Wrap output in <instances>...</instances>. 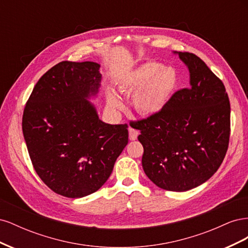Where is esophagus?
<instances>
[{
	"mask_svg": "<svg viewBox=\"0 0 248 248\" xmlns=\"http://www.w3.org/2000/svg\"><path fill=\"white\" fill-rule=\"evenodd\" d=\"M128 131H129V139H130L131 140H137V138H138V136H139V131H138L137 129L132 128V127H129Z\"/></svg>",
	"mask_w": 248,
	"mask_h": 248,
	"instance_id": "obj_1",
	"label": "esophagus"
}]
</instances>
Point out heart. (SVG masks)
I'll list each match as a JSON object with an SVG mask.
<instances>
[{
    "label": "heart",
    "instance_id": "heart-1",
    "mask_svg": "<svg viewBox=\"0 0 248 248\" xmlns=\"http://www.w3.org/2000/svg\"><path fill=\"white\" fill-rule=\"evenodd\" d=\"M178 73L170 66H162L155 61H148L138 66L127 76L120 90L133 94L132 106L139 114L156 115L170 101L178 86ZM108 104L114 108L122 107V100L115 93H108Z\"/></svg>",
    "mask_w": 248,
    "mask_h": 248
}]
</instances>
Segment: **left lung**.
<instances>
[{
  "mask_svg": "<svg viewBox=\"0 0 248 248\" xmlns=\"http://www.w3.org/2000/svg\"><path fill=\"white\" fill-rule=\"evenodd\" d=\"M189 88L172 95L163 110L131 121L140 130L145 174L162 189L186 191L211 178L227 154L231 106L223 82L192 52L179 51Z\"/></svg>",
  "mask_w": 248,
  "mask_h": 248,
  "instance_id": "obj_1",
  "label": "left lung"
}]
</instances>
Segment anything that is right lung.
I'll use <instances>...</instances> for the list:
<instances>
[{
  "label": "right lung",
  "mask_w": 248,
  "mask_h": 248,
  "mask_svg": "<svg viewBox=\"0 0 248 248\" xmlns=\"http://www.w3.org/2000/svg\"><path fill=\"white\" fill-rule=\"evenodd\" d=\"M99 64L63 61L37 81L22 132L37 175L48 188L77 199L98 190L128 142V125L99 120L86 98L99 88Z\"/></svg>",
  "instance_id": "right-lung-1"
}]
</instances>
